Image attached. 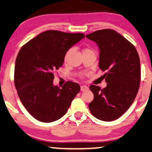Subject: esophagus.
<instances>
[{
	"label": "esophagus",
	"instance_id": "esophagus-1",
	"mask_svg": "<svg viewBox=\"0 0 152 152\" xmlns=\"http://www.w3.org/2000/svg\"><path fill=\"white\" fill-rule=\"evenodd\" d=\"M80 89H81V91H87L88 89V87L86 85H82L81 86Z\"/></svg>",
	"mask_w": 152,
	"mask_h": 152
}]
</instances>
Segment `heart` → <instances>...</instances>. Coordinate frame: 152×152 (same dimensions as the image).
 <instances>
[{"label": "heart", "instance_id": "b5f03b06", "mask_svg": "<svg viewBox=\"0 0 152 152\" xmlns=\"http://www.w3.org/2000/svg\"><path fill=\"white\" fill-rule=\"evenodd\" d=\"M70 50H68V52H66V54H65V56H64L65 61L67 60V58H68V55H69V54H70ZM93 52V51H92L91 50H90L89 48H85V49H84V52Z\"/></svg>", "mask_w": 152, "mask_h": 152}]
</instances>
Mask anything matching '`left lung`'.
Returning <instances> with one entry per match:
<instances>
[{"label":"left lung","instance_id":"1","mask_svg":"<svg viewBox=\"0 0 152 152\" xmlns=\"http://www.w3.org/2000/svg\"><path fill=\"white\" fill-rule=\"evenodd\" d=\"M100 50L99 68L107 86L91 85L94 98L88 105L92 115L111 121L123 115L133 103L140 84V62L134 45L112 29L86 35Z\"/></svg>","mask_w":152,"mask_h":152}]
</instances>
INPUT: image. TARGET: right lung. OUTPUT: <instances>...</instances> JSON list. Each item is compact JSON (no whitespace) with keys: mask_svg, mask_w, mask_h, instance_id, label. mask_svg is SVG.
<instances>
[{"mask_svg":"<svg viewBox=\"0 0 152 152\" xmlns=\"http://www.w3.org/2000/svg\"><path fill=\"white\" fill-rule=\"evenodd\" d=\"M84 37L83 33L47 31L19 50L15 85L23 105L38 121L50 123L61 118L80 92L77 83L68 81L60 88L53 84V80L68 50Z\"/></svg>","mask_w":152,"mask_h":152,"instance_id":"right-lung-1","label":"right lung"}]
</instances>
